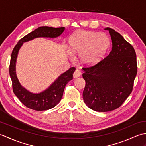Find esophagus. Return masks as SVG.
Listing matches in <instances>:
<instances>
[{
    "mask_svg": "<svg viewBox=\"0 0 146 146\" xmlns=\"http://www.w3.org/2000/svg\"><path fill=\"white\" fill-rule=\"evenodd\" d=\"M81 72L78 70H76L75 72L73 73V78H78V77L80 76L81 75Z\"/></svg>",
    "mask_w": 146,
    "mask_h": 146,
    "instance_id": "esophagus-1",
    "label": "esophagus"
}]
</instances>
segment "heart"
Here are the masks:
<instances>
[{
  "label": "heart",
  "instance_id": "b5f03b06",
  "mask_svg": "<svg viewBox=\"0 0 146 146\" xmlns=\"http://www.w3.org/2000/svg\"><path fill=\"white\" fill-rule=\"evenodd\" d=\"M109 45L107 36L94 31L77 32L70 41V49L74 54L79 53L80 63L90 66L103 56Z\"/></svg>",
  "mask_w": 146,
  "mask_h": 146
}]
</instances>
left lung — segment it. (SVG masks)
I'll use <instances>...</instances> for the list:
<instances>
[{"mask_svg": "<svg viewBox=\"0 0 146 146\" xmlns=\"http://www.w3.org/2000/svg\"><path fill=\"white\" fill-rule=\"evenodd\" d=\"M112 48L97 64L83 68L86 84L83 100L92 110L105 112L120 107L132 91L137 66L132 46L110 27Z\"/></svg>", "mask_w": 146, "mask_h": 146, "instance_id": "1", "label": "left lung"}]
</instances>
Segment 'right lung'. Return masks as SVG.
<instances>
[{
  "label": "right lung",
  "instance_id": "1",
  "mask_svg": "<svg viewBox=\"0 0 146 146\" xmlns=\"http://www.w3.org/2000/svg\"><path fill=\"white\" fill-rule=\"evenodd\" d=\"M64 29L65 27L54 28L48 26L39 27L20 39L12 52L9 74L12 80V89L14 94L22 103L31 109L42 111L55 107L63 97L65 86L68 82L73 79V74L75 72V68H70L42 91L32 92L21 85L16 75L15 64L19 51L24 42L38 38H56L60 36Z\"/></svg>",
  "mask_w": 146,
  "mask_h": 146
}]
</instances>
